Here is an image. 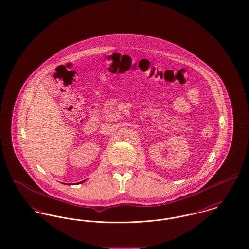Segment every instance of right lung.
Returning a JSON list of instances; mask_svg holds the SVG:
<instances>
[{
    "mask_svg": "<svg viewBox=\"0 0 249 249\" xmlns=\"http://www.w3.org/2000/svg\"><path fill=\"white\" fill-rule=\"evenodd\" d=\"M85 181H86V180H84V181H82V182H79V183L81 184V183H83V182H85ZM66 185H67V184H66ZM68 185H69V184H68Z\"/></svg>",
    "mask_w": 249,
    "mask_h": 249,
    "instance_id": "obj_1",
    "label": "right lung"
}]
</instances>
